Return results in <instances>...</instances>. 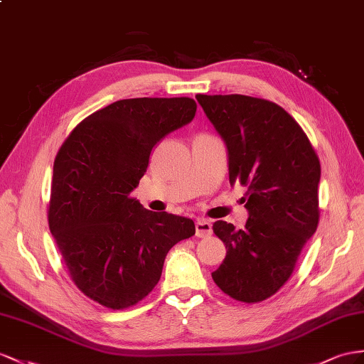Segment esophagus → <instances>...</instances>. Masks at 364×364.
<instances>
[{
  "label": "esophagus",
  "mask_w": 364,
  "mask_h": 364,
  "mask_svg": "<svg viewBox=\"0 0 364 364\" xmlns=\"http://www.w3.org/2000/svg\"><path fill=\"white\" fill-rule=\"evenodd\" d=\"M195 235L200 238H206L209 235H212V225L208 220H197L195 223Z\"/></svg>",
  "instance_id": "1"
}]
</instances>
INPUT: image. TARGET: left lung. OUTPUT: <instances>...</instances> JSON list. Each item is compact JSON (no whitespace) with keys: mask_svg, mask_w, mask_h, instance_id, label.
I'll return each mask as SVG.
<instances>
[{"mask_svg":"<svg viewBox=\"0 0 364 364\" xmlns=\"http://www.w3.org/2000/svg\"><path fill=\"white\" fill-rule=\"evenodd\" d=\"M197 100L229 154V183L247 189L243 230L213 225L226 258L212 278L223 292L259 303L291 278L301 249L320 221V160L301 126L275 102L247 95Z\"/></svg>","mask_w":364,"mask_h":364,"instance_id":"8db88e82","label":"left lung"}]
</instances>
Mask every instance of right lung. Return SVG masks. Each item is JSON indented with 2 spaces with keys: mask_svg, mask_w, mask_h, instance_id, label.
Wrapping results in <instances>:
<instances>
[{
  "mask_svg": "<svg viewBox=\"0 0 364 364\" xmlns=\"http://www.w3.org/2000/svg\"><path fill=\"white\" fill-rule=\"evenodd\" d=\"M195 112L188 97L119 100L77 124L55 156L49 228L72 282L101 306L123 311L141 301L167 252L195 235L191 218L129 197L152 147Z\"/></svg>",
  "mask_w": 364,
  "mask_h": 364,
  "instance_id": "obj_1",
  "label": "right lung"
}]
</instances>
